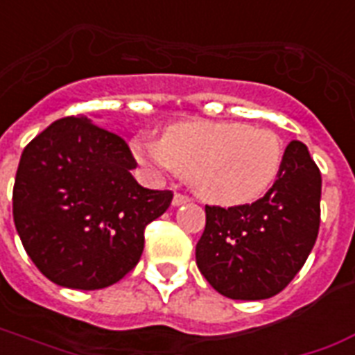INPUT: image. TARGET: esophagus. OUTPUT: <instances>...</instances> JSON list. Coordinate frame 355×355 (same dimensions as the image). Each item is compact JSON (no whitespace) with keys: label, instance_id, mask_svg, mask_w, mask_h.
<instances>
[{"label":"esophagus","instance_id":"obj_1","mask_svg":"<svg viewBox=\"0 0 355 355\" xmlns=\"http://www.w3.org/2000/svg\"><path fill=\"white\" fill-rule=\"evenodd\" d=\"M189 202H191V198L185 196V194H174L172 205H174V207H180V205H183V203H189Z\"/></svg>","mask_w":355,"mask_h":355}]
</instances>
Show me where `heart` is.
Returning <instances> with one entry per match:
<instances>
[{"mask_svg": "<svg viewBox=\"0 0 355 355\" xmlns=\"http://www.w3.org/2000/svg\"><path fill=\"white\" fill-rule=\"evenodd\" d=\"M131 150L150 172H180L202 200L224 207L265 196L283 164V142L274 131L237 122L172 123L161 140L135 139Z\"/></svg>", "mask_w": 355, "mask_h": 355, "instance_id": "b5f03b06", "label": "heart"}]
</instances>
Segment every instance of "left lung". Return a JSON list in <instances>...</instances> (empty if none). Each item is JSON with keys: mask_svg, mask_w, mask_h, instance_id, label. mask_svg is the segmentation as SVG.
Listing matches in <instances>:
<instances>
[{"mask_svg": "<svg viewBox=\"0 0 355 355\" xmlns=\"http://www.w3.org/2000/svg\"><path fill=\"white\" fill-rule=\"evenodd\" d=\"M320 170L306 144L293 140L276 183L257 202L205 205L196 265L232 300H265L300 272L320 226Z\"/></svg>", "mask_w": 355, "mask_h": 355, "instance_id": "1", "label": "left lung"}]
</instances>
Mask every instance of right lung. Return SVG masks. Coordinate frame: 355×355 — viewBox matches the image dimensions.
Listing matches in <instances>:
<instances>
[{"mask_svg":"<svg viewBox=\"0 0 355 355\" xmlns=\"http://www.w3.org/2000/svg\"><path fill=\"white\" fill-rule=\"evenodd\" d=\"M125 140L89 116L53 122L21 153L12 216L27 255L49 282L94 291L139 263L144 230L172 192L137 183Z\"/></svg>","mask_w":355,"mask_h":355,"instance_id":"add662e5","label":"right lung"}]
</instances>
